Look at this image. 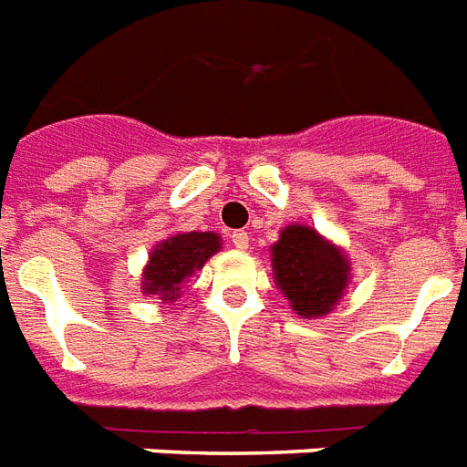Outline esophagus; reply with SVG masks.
<instances>
[{
    "instance_id": "esophagus-1",
    "label": "esophagus",
    "mask_w": 467,
    "mask_h": 467,
    "mask_svg": "<svg viewBox=\"0 0 467 467\" xmlns=\"http://www.w3.org/2000/svg\"><path fill=\"white\" fill-rule=\"evenodd\" d=\"M230 242H233L234 247L240 249V252H244V249H249V233H244V230H237V233L230 234Z\"/></svg>"
}]
</instances>
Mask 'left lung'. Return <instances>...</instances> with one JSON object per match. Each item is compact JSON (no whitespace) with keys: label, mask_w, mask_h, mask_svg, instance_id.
Segmentation results:
<instances>
[{"label":"left lung","mask_w":467,"mask_h":467,"mask_svg":"<svg viewBox=\"0 0 467 467\" xmlns=\"http://www.w3.org/2000/svg\"><path fill=\"white\" fill-rule=\"evenodd\" d=\"M271 271L276 288L303 319L329 315L347 293L351 262L339 244L310 225H285L271 244Z\"/></svg>","instance_id":"1"}]
</instances>
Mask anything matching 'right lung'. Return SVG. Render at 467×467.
<instances>
[{
	"mask_svg": "<svg viewBox=\"0 0 467 467\" xmlns=\"http://www.w3.org/2000/svg\"><path fill=\"white\" fill-rule=\"evenodd\" d=\"M223 240L218 233H176L157 242L142 269L140 288L145 296L161 303H174L182 296L183 284L203 269L205 262L220 252Z\"/></svg>",
	"mask_w": 467,
	"mask_h": 467,
	"instance_id": "right-lung-1",
	"label": "right lung"
}]
</instances>
